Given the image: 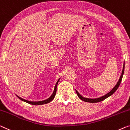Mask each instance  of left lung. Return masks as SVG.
<instances>
[{"label": "left lung", "instance_id": "8db88e82", "mask_svg": "<svg viewBox=\"0 0 130 130\" xmlns=\"http://www.w3.org/2000/svg\"><path fill=\"white\" fill-rule=\"evenodd\" d=\"M124 65H125V63L124 62V65H123V71H122V73H121V75L120 77V79L119 81H118L117 84L115 85V86L114 87V88L112 89V90L110 91L107 93L105 95L103 96L102 97H100V98H95V99H89V98H84V97H83L82 95H80V94L79 93V92H77V91L76 90V94L77 96L79 97V98L80 99V100H83V101L84 102H89V103H98V102H102L103 100H104V99H107L108 97L111 96L112 94H113L114 93H115L117 89L119 88L120 85V83L121 82V80H122V78H123V74H124Z\"/></svg>", "mask_w": 130, "mask_h": 130}]
</instances>
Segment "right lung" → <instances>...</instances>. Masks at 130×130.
Instances as JSON below:
<instances>
[{
  "label": "right lung",
  "mask_w": 130,
  "mask_h": 130,
  "mask_svg": "<svg viewBox=\"0 0 130 130\" xmlns=\"http://www.w3.org/2000/svg\"><path fill=\"white\" fill-rule=\"evenodd\" d=\"M59 80H60V78L58 79V80L57 83H56L55 86V87H54V92L53 93V94H51V96H50L49 98L46 99L44 100H42V101H38V102H31V101H28V100H25V99H24L20 98V97H19L17 95H16V96L18 97L19 99H20L21 100H22V101L27 103H28V104H32V105H42V104L48 103H50V102L52 101V100H53L54 99V98H55L56 92H57V85H58V84Z\"/></svg>",
  "instance_id": "add662e5"
}]
</instances>
